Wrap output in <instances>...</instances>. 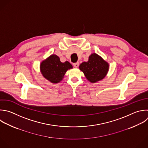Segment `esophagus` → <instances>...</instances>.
Instances as JSON below:
<instances>
[{
    "label": "esophagus",
    "mask_w": 148,
    "mask_h": 148,
    "mask_svg": "<svg viewBox=\"0 0 148 148\" xmlns=\"http://www.w3.org/2000/svg\"><path fill=\"white\" fill-rule=\"evenodd\" d=\"M79 62H76V63H74L73 64V66L75 68H77L79 66Z\"/></svg>",
    "instance_id": "obj_1"
}]
</instances>
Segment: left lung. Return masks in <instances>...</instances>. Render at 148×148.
I'll list each match as a JSON object with an SVG mask.
<instances>
[{
	"instance_id": "left-lung-1",
	"label": "left lung",
	"mask_w": 148,
	"mask_h": 148,
	"mask_svg": "<svg viewBox=\"0 0 148 148\" xmlns=\"http://www.w3.org/2000/svg\"><path fill=\"white\" fill-rule=\"evenodd\" d=\"M79 69L88 81L95 83L105 77L109 71V65L100 56L92 53L89 56L87 62H83L79 65Z\"/></svg>"
}]
</instances>
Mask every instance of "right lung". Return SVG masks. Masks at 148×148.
<instances>
[{"label":"right lung","instance_id":"add662e5","mask_svg":"<svg viewBox=\"0 0 148 148\" xmlns=\"http://www.w3.org/2000/svg\"><path fill=\"white\" fill-rule=\"evenodd\" d=\"M73 68L68 62H61L56 54H51L40 64V71L43 76L52 83H58L62 81L66 71Z\"/></svg>","mask_w":148,"mask_h":148}]
</instances>
